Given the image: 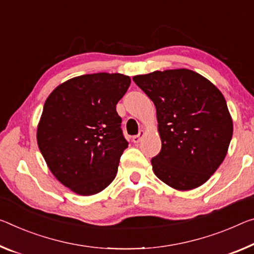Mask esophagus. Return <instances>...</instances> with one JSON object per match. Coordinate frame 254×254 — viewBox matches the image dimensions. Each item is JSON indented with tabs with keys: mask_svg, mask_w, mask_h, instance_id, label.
I'll list each match as a JSON object with an SVG mask.
<instances>
[{
	"mask_svg": "<svg viewBox=\"0 0 254 254\" xmlns=\"http://www.w3.org/2000/svg\"><path fill=\"white\" fill-rule=\"evenodd\" d=\"M143 135H144V131L141 130V131L139 132V134H136V135L133 136V138H132V141H133L134 143H139L140 141H141V139H142Z\"/></svg>",
	"mask_w": 254,
	"mask_h": 254,
	"instance_id": "34e87169",
	"label": "esophagus"
}]
</instances>
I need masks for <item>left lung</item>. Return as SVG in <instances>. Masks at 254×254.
I'll return each mask as SVG.
<instances>
[{
	"mask_svg": "<svg viewBox=\"0 0 254 254\" xmlns=\"http://www.w3.org/2000/svg\"><path fill=\"white\" fill-rule=\"evenodd\" d=\"M154 102L162 150L151 159L164 183L188 191L206 183L226 157L233 120L214 83L188 69L134 75Z\"/></svg>",
	"mask_w": 254,
	"mask_h": 254,
	"instance_id": "obj_1",
	"label": "left lung"
}]
</instances>
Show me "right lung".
<instances>
[{"mask_svg": "<svg viewBox=\"0 0 254 254\" xmlns=\"http://www.w3.org/2000/svg\"><path fill=\"white\" fill-rule=\"evenodd\" d=\"M130 83L121 73L83 74L56 87L44 104L39 150L52 174L76 194H96L115 179L127 148L116 104Z\"/></svg>", "mask_w": 254, "mask_h": 254, "instance_id": "1", "label": "right lung"}]
</instances>
